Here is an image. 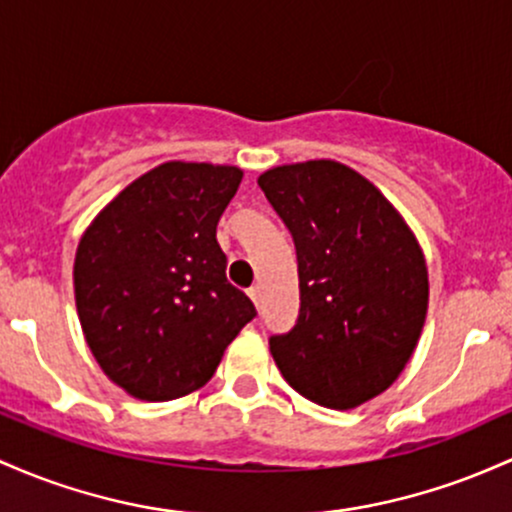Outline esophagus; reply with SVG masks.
<instances>
[{"mask_svg": "<svg viewBox=\"0 0 512 512\" xmlns=\"http://www.w3.org/2000/svg\"><path fill=\"white\" fill-rule=\"evenodd\" d=\"M249 297H251V300H254V304L258 307V302H261V287H258V285L249 287Z\"/></svg>", "mask_w": 512, "mask_h": 512, "instance_id": "1", "label": "esophagus"}]
</instances>
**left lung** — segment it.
<instances>
[{"label":"left lung","instance_id":"8db88e82","mask_svg":"<svg viewBox=\"0 0 512 512\" xmlns=\"http://www.w3.org/2000/svg\"><path fill=\"white\" fill-rule=\"evenodd\" d=\"M292 234L300 314L271 336L290 387L326 409L382 394L409 363L428 309L421 246L358 171L331 162L278 166L258 179Z\"/></svg>","mask_w":512,"mask_h":512}]
</instances>
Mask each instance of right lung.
<instances>
[{
	"instance_id": "1",
	"label": "right lung",
	"mask_w": 512,
	"mask_h": 512,
	"mask_svg": "<svg viewBox=\"0 0 512 512\" xmlns=\"http://www.w3.org/2000/svg\"><path fill=\"white\" fill-rule=\"evenodd\" d=\"M239 183L237 166L162 164L111 200L79 241L74 297L86 343L135 399L203 387L256 317L217 244Z\"/></svg>"
}]
</instances>
